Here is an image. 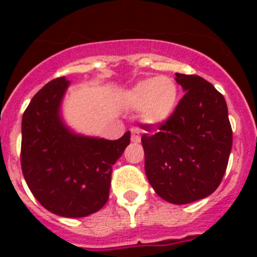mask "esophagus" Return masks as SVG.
I'll return each mask as SVG.
<instances>
[{
	"instance_id": "1",
	"label": "esophagus",
	"mask_w": 257,
	"mask_h": 257,
	"mask_svg": "<svg viewBox=\"0 0 257 257\" xmlns=\"http://www.w3.org/2000/svg\"><path fill=\"white\" fill-rule=\"evenodd\" d=\"M131 133H132V137H131V139H132L133 143H139V141H140V131L137 128H132L131 129Z\"/></svg>"
}]
</instances>
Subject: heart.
Listing matches in <instances>:
<instances>
[{
  "label": "heart",
  "instance_id": "obj_1",
  "mask_svg": "<svg viewBox=\"0 0 257 257\" xmlns=\"http://www.w3.org/2000/svg\"><path fill=\"white\" fill-rule=\"evenodd\" d=\"M180 89L169 76L149 77L136 82L124 93V104L140 110L141 121L147 125H161L173 116L179 104Z\"/></svg>",
  "mask_w": 257,
  "mask_h": 257
}]
</instances>
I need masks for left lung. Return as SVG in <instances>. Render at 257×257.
Returning a JSON list of instances; mask_svg holds the SVG:
<instances>
[{"mask_svg":"<svg viewBox=\"0 0 257 257\" xmlns=\"http://www.w3.org/2000/svg\"><path fill=\"white\" fill-rule=\"evenodd\" d=\"M185 92L173 116L141 137L145 173L161 199L188 204L212 195L221 183L232 149L223 94L195 74L176 73Z\"/></svg>","mask_w":257,"mask_h":257,"instance_id":"left-lung-1","label":"left lung"}]
</instances>
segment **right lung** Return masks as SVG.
I'll return each mask as SVG.
<instances>
[{
    "label": "right lung",
    "mask_w": 257,
    "mask_h": 257,
    "mask_svg": "<svg viewBox=\"0 0 257 257\" xmlns=\"http://www.w3.org/2000/svg\"><path fill=\"white\" fill-rule=\"evenodd\" d=\"M70 82H48L22 116L21 167L28 187L42 207L62 217H85L109 199L114 165L131 143L76 133L61 113Z\"/></svg>",
    "instance_id": "right-lung-1"
}]
</instances>
